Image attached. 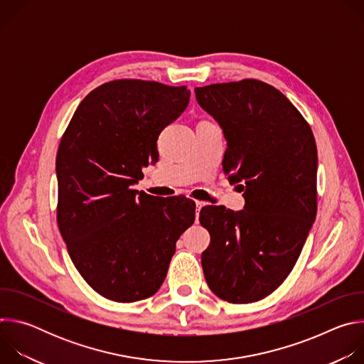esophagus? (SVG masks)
Returning a JSON list of instances; mask_svg holds the SVG:
<instances>
[{
    "label": "esophagus",
    "instance_id": "obj_1",
    "mask_svg": "<svg viewBox=\"0 0 364 364\" xmlns=\"http://www.w3.org/2000/svg\"><path fill=\"white\" fill-rule=\"evenodd\" d=\"M203 205H205V201H203V200H196V207H197V212L201 209ZM198 215V213H197Z\"/></svg>",
    "mask_w": 364,
    "mask_h": 364
}]
</instances>
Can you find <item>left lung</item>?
<instances>
[{
	"label": "left lung",
	"instance_id": "8db88e82",
	"mask_svg": "<svg viewBox=\"0 0 364 364\" xmlns=\"http://www.w3.org/2000/svg\"><path fill=\"white\" fill-rule=\"evenodd\" d=\"M194 92L228 141L223 171L245 191L240 212L200 210L210 233L201 253L204 278L228 302H255L287 279L316 220V139L287 96L265 82L243 79Z\"/></svg>",
	"mask_w": 364,
	"mask_h": 364
}]
</instances>
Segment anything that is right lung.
Segmentation results:
<instances>
[{"label": "right lung", "instance_id": "1", "mask_svg": "<svg viewBox=\"0 0 364 364\" xmlns=\"http://www.w3.org/2000/svg\"><path fill=\"white\" fill-rule=\"evenodd\" d=\"M188 100L187 86L112 80L80 102L62 136L59 230L79 274L108 299L135 302L157 292L176 242L194 223L190 198L132 188L142 167L159 161V135Z\"/></svg>", "mask_w": 364, "mask_h": 364}]
</instances>
